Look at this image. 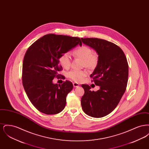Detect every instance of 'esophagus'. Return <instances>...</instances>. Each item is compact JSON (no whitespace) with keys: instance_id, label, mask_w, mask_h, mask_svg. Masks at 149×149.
Returning <instances> with one entry per match:
<instances>
[{"instance_id":"1","label":"esophagus","mask_w":149,"mask_h":149,"mask_svg":"<svg viewBox=\"0 0 149 149\" xmlns=\"http://www.w3.org/2000/svg\"><path fill=\"white\" fill-rule=\"evenodd\" d=\"M73 86H74V87H79V84L77 83H75V82H74V83H73Z\"/></svg>"}]
</instances>
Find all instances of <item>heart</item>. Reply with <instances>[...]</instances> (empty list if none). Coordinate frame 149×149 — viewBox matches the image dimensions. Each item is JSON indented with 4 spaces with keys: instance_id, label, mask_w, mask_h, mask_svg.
Instances as JSON below:
<instances>
[{
    "instance_id": "b5f03b06",
    "label": "heart",
    "mask_w": 149,
    "mask_h": 149,
    "mask_svg": "<svg viewBox=\"0 0 149 149\" xmlns=\"http://www.w3.org/2000/svg\"><path fill=\"white\" fill-rule=\"evenodd\" d=\"M74 54L78 57L83 59V65L89 69L95 68L98 63V56L92 52V49L85 45L78 47L74 51ZM60 65L64 68L68 69L71 64V58L68 53H64L59 58ZM87 75L85 70H72L68 73V76L75 81L79 82L83 80Z\"/></svg>"
}]
</instances>
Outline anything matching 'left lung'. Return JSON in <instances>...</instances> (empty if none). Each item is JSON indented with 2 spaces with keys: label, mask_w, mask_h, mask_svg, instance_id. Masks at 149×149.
<instances>
[{
  "label": "left lung",
  "mask_w": 149,
  "mask_h": 149,
  "mask_svg": "<svg viewBox=\"0 0 149 149\" xmlns=\"http://www.w3.org/2000/svg\"><path fill=\"white\" fill-rule=\"evenodd\" d=\"M82 42L92 47L98 55V63L90 75L98 91H91V87L83 84L84 94L81 104L87 115L100 118L112 112L126 91L128 77L127 60L117 45L97 38H81Z\"/></svg>",
  "instance_id": "8db88e82"
}]
</instances>
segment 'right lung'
Listing matches in <instances>:
<instances>
[{"mask_svg":"<svg viewBox=\"0 0 149 149\" xmlns=\"http://www.w3.org/2000/svg\"><path fill=\"white\" fill-rule=\"evenodd\" d=\"M78 45H82L78 37L48 34L27 51L23 63V85L32 104L43 113L55 114L64 109L73 85L68 80L61 85L54 84L52 80L61 76L58 73L62 69L60 57Z\"/></svg>","mask_w":149,"mask_h":149,"instance_id":"1","label":"right lung"}]
</instances>
